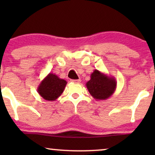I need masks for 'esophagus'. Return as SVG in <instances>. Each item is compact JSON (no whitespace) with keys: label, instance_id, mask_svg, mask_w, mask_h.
I'll list each match as a JSON object with an SVG mask.
<instances>
[{"label":"esophagus","instance_id":"34e87169","mask_svg":"<svg viewBox=\"0 0 155 155\" xmlns=\"http://www.w3.org/2000/svg\"><path fill=\"white\" fill-rule=\"evenodd\" d=\"M71 82H74V83H80V82H81V80H80V79H78V80H72Z\"/></svg>","mask_w":155,"mask_h":155}]
</instances>
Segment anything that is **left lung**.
<instances>
[{
  "label": "left lung",
  "instance_id": "8db88e82",
  "mask_svg": "<svg viewBox=\"0 0 155 155\" xmlns=\"http://www.w3.org/2000/svg\"><path fill=\"white\" fill-rule=\"evenodd\" d=\"M116 80L112 76L94 70L90 80L86 83L90 94L96 100H105L114 94L116 89Z\"/></svg>",
  "mask_w": 155,
  "mask_h": 155
}]
</instances>
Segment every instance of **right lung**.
Segmentation results:
<instances>
[{"instance_id":"right-lung-1","label":"right lung","mask_w":155,"mask_h":155,"mask_svg":"<svg viewBox=\"0 0 155 155\" xmlns=\"http://www.w3.org/2000/svg\"><path fill=\"white\" fill-rule=\"evenodd\" d=\"M66 84V80L61 79L56 74L50 73L40 82L37 92L46 100L56 101L63 92Z\"/></svg>"}]
</instances>
